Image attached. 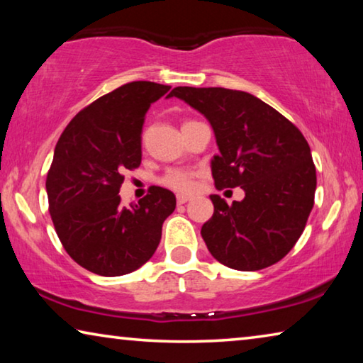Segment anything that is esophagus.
<instances>
[{"instance_id":"esophagus-1","label":"esophagus","mask_w":363,"mask_h":363,"mask_svg":"<svg viewBox=\"0 0 363 363\" xmlns=\"http://www.w3.org/2000/svg\"><path fill=\"white\" fill-rule=\"evenodd\" d=\"M176 200H177V205H184V203H187V201L190 200V195L179 194V195L176 196Z\"/></svg>"}]
</instances>
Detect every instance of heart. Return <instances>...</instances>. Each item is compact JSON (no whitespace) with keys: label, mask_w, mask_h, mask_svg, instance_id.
<instances>
[{"label":"heart","mask_w":363,"mask_h":363,"mask_svg":"<svg viewBox=\"0 0 363 363\" xmlns=\"http://www.w3.org/2000/svg\"><path fill=\"white\" fill-rule=\"evenodd\" d=\"M160 182H162L163 186L176 190V192H192L195 187V173L189 169L174 168L167 171L162 179H160Z\"/></svg>","instance_id":"heart-1"}]
</instances>
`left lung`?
Instances as JSON below:
<instances>
[{
    "mask_svg": "<svg viewBox=\"0 0 363 363\" xmlns=\"http://www.w3.org/2000/svg\"><path fill=\"white\" fill-rule=\"evenodd\" d=\"M169 97L210 121L219 149L211 160L216 189L245 192L232 205L210 195L214 213L201 227L210 253L235 270L279 262L314 206L317 176L307 140L290 120L245 91L177 86Z\"/></svg>",
    "mask_w": 363,
    "mask_h": 363,
    "instance_id": "1",
    "label": "left lung"
}]
</instances>
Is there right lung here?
Listing matches in <instances>:
<instances>
[{
    "mask_svg": "<svg viewBox=\"0 0 363 363\" xmlns=\"http://www.w3.org/2000/svg\"><path fill=\"white\" fill-rule=\"evenodd\" d=\"M169 88L123 84L78 112L57 140L46 179L49 213L67 253L89 272L118 277L139 269L155 253L164 219L174 211L168 189L153 186L130 208L118 195L125 169L140 164L147 110Z\"/></svg>",
    "mask_w": 363,
    "mask_h": 363,
    "instance_id": "1",
    "label": "right lung"
}]
</instances>
